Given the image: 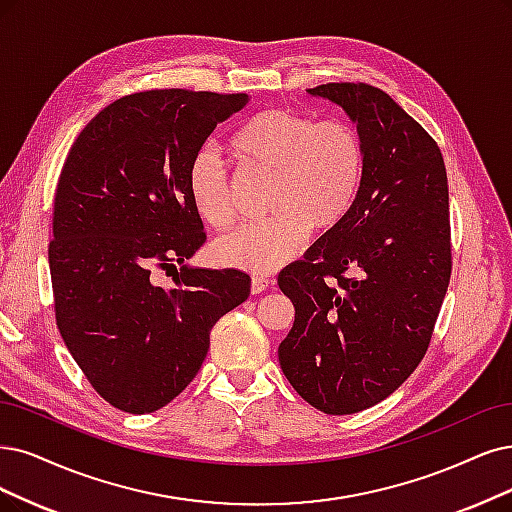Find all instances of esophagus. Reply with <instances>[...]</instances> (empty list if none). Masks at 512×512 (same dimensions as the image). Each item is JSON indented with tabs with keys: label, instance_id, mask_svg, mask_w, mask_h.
<instances>
[{
	"label": "esophagus",
	"instance_id": "obj_1",
	"mask_svg": "<svg viewBox=\"0 0 512 512\" xmlns=\"http://www.w3.org/2000/svg\"><path fill=\"white\" fill-rule=\"evenodd\" d=\"M272 287V280L268 276H253L251 278V293L257 295V293H263L266 289Z\"/></svg>",
	"mask_w": 512,
	"mask_h": 512
}]
</instances>
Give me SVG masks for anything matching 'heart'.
I'll return each instance as SVG.
<instances>
[{
  "label": "heart",
  "mask_w": 512,
  "mask_h": 512,
  "mask_svg": "<svg viewBox=\"0 0 512 512\" xmlns=\"http://www.w3.org/2000/svg\"><path fill=\"white\" fill-rule=\"evenodd\" d=\"M251 173L270 177V221L217 240L219 263L268 274L299 253L314 232L342 223L361 192L365 143L342 118L314 120L291 109H266L240 124L227 141ZM187 194L202 221L230 230L238 221L232 177L211 149H200L187 170Z\"/></svg>",
  "instance_id": "obj_1"
}]
</instances>
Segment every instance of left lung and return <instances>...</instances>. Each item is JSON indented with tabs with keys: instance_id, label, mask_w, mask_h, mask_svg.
Instances as JSON below:
<instances>
[{
	"instance_id": "8db88e82",
	"label": "left lung",
	"mask_w": 512,
	"mask_h": 512,
	"mask_svg": "<svg viewBox=\"0 0 512 512\" xmlns=\"http://www.w3.org/2000/svg\"><path fill=\"white\" fill-rule=\"evenodd\" d=\"M356 122L365 177L348 217L278 287L295 323L278 348L301 399L329 415L384 401L424 358L451 276L449 189L441 149L380 88H310Z\"/></svg>"
}]
</instances>
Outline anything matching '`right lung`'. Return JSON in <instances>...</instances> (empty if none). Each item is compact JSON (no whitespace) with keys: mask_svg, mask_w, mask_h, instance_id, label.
Masks as SVG:
<instances>
[{"mask_svg":"<svg viewBox=\"0 0 512 512\" xmlns=\"http://www.w3.org/2000/svg\"><path fill=\"white\" fill-rule=\"evenodd\" d=\"M249 94L132 92L73 141L54 194L48 263L56 327L90 386L151 413L202 367L217 320L251 293L249 274L181 266L206 240L187 170ZM173 269L176 287L153 282Z\"/></svg>","mask_w":512,"mask_h":512,"instance_id":"right-lung-1","label":"right lung"}]
</instances>
